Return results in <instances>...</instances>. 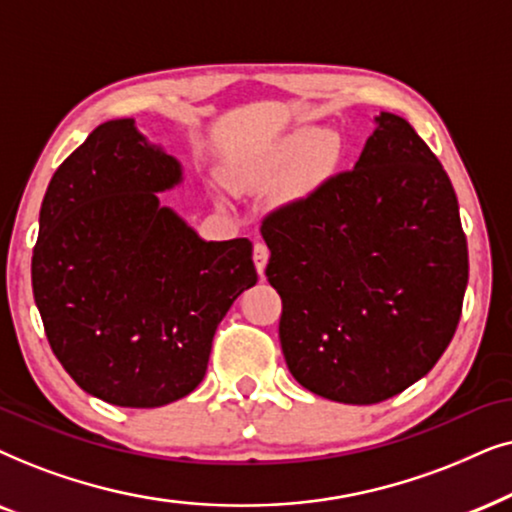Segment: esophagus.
<instances>
[{
    "instance_id": "34e87169",
    "label": "esophagus",
    "mask_w": 512,
    "mask_h": 512,
    "mask_svg": "<svg viewBox=\"0 0 512 512\" xmlns=\"http://www.w3.org/2000/svg\"><path fill=\"white\" fill-rule=\"evenodd\" d=\"M252 260H255L257 274H264V269H267V262H269V248H267V243L257 241L255 245H252Z\"/></svg>"
}]
</instances>
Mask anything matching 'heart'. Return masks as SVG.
I'll use <instances>...</instances> for the list:
<instances>
[{"label":"heart","mask_w":512,"mask_h":512,"mask_svg":"<svg viewBox=\"0 0 512 512\" xmlns=\"http://www.w3.org/2000/svg\"><path fill=\"white\" fill-rule=\"evenodd\" d=\"M332 156H335V145L332 140H327V133L318 128H304L264 152L248 168L245 177L255 185H274L297 167L295 177H292V189L297 194H304L323 180Z\"/></svg>","instance_id":"heart-1"}]
</instances>
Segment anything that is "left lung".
Returning <instances> with one entry per match:
<instances>
[{
  "label": "left lung",
  "mask_w": 512,
  "mask_h": 512,
  "mask_svg": "<svg viewBox=\"0 0 512 512\" xmlns=\"http://www.w3.org/2000/svg\"><path fill=\"white\" fill-rule=\"evenodd\" d=\"M299 384L374 405L426 377L452 342L468 245L449 177L403 117L381 112L356 166L262 220Z\"/></svg>",
  "instance_id": "8db88e82"
}]
</instances>
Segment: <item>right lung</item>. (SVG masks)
<instances>
[{
	"mask_svg": "<svg viewBox=\"0 0 512 512\" xmlns=\"http://www.w3.org/2000/svg\"><path fill=\"white\" fill-rule=\"evenodd\" d=\"M177 159L133 119L100 124L53 173L32 292L51 351L86 393L161 407L206 377L220 320L257 283L248 238L203 241L156 192Z\"/></svg>",
	"mask_w": 512,
	"mask_h": 512,
	"instance_id": "1",
	"label": "right lung"
}]
</instances>
